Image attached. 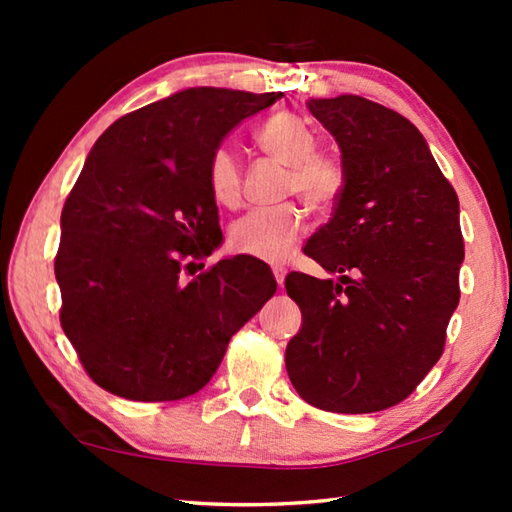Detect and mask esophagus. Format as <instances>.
<instances>
[{"mask_svg":"<svg viewBox=\"0 0 512 512\" xmlns=\"http://www.w3.org/2000/svg\"><path fill=\"white\" fill-rule=\"evenodd\" d=\"M273 277H275V282H277V287H284V277H287V268L284 266H273Z\"/></svg>","mask_w":512,"mask_h":512,"instance_id":"obj_1","label":"esophagus"}]
</instances>
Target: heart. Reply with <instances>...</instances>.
<instances>
[{"label":"heart","mask_w":512,"mask_h":512,"mask_svg":"<svg viewBox=\"0 0 512 512\" xmlns=\"http://www.w3.org/2000/svg\"><path fill=\"white\" fill-rule=\"evenodd\" d=\"M259 149L291 167L289 192L305 198L311 207L332 205L341 196L345 173L341 160L329 151L316 149V135L293 112H277L257 126ZM207 185L212 198L223 207L241 201V162L232 146H219L207 164ZM307 216L296 205L259 207L232 223L228 244L239 255L280 264L293 255L305 237Z\"/></svg>","instance_id":"obj_1"}]
</instances>
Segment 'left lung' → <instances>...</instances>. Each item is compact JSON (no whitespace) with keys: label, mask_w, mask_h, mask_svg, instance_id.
<instances>
[{"label":"left lung","mask_w":512,"mask_h":512,"mask_svg":"<svg viewBox=\"0 0 512 512\" xmlns=\"http://www.w3.org/2000/svg\"><path fill=\"white\" fill-rule=\"evenodd\" d=\"M307 106L339 142L345 185L305 253L341 277L284 280L302 311L287 372L316 409L384 411L443 354L465 257L458 196L400 112L357 94Z\"/></svg>","instance_id":"1"}]
</instances>
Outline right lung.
Listing matches in <instances>:
<instances>
[{
  "instance_id": "add662e5",
  "label": "right lung",
  "mask_w": 512,
  "mask_h": 512,
  "mask_svg": "<svg viewBox=\"0 0 512 512\" xmlns=\"http://www.w3.org/2000/svg\"><path fill=\"white\" fill-rule=\"evenodd\" d=\"M282 92L189 88L117 119L60 214V325L94 384L135 402L183 400L212 379L232 334L273 296L237 255L183 282L221 244L207 164L241 119Z\"/></svg>"
}]
</instances>
